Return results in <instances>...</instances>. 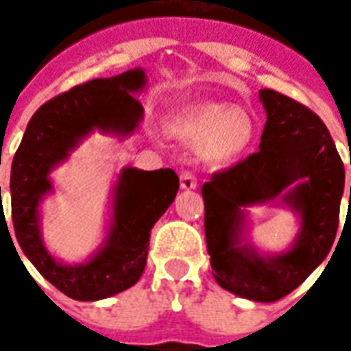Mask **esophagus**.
Listing matches in <instances>:
<instances>
[{
    "label": "esophagus",
    "instance_id": "1",
    "mask_svg": "<svg viewBox=\"0 0 351 351\" xmlns=\"http://www.w3.org/2000/svg\"><path fill=\"white\" fill-rule=\"evenodd\" d=\"M180 185H182V189H185V191H191V189H195L197 187L195 173H191V171H183L182 178H180Z\"/></svg>",
    "mask_w": 351,
    "mask_h": 351
}]
</instances>
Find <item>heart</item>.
<instances>
[{
  "label": "heart",
  "instance_id": "heart-1",
  "mask_svg": "<svg viewBox=\"0 0 351 351\" xmlns=\"http://www.w3.org/2000/svg\"><path fill=\"white\" fill-rule=\"evenodd\" d=\"M168 130L197 144L199 158L209 166H224L252 148L258 134V121L244 107L207 101L187 105L168 119Z\"/></svg>",
  "mask_w": 351,
  "mask_h": 351
}]
</instances>
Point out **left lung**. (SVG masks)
<instances>
[{
	"instance_id": "8db88e82",
	"label": "left lung",
	"mask_w": 351,
	"mask_h": 351,
	"mask_svg": "<svg viewBox=\"0 0 351 351\" xmlns=\"http://www.w3.org/2000/svg\"><path fill=\"white\" fill-rule=\"evenodd\" d=\"M260 101L267 115L260 150L213 173L201 193L213 277L238 297L274 303L297 289L328 256L340 223L346 171L328 128L308 107L274 89H260ZM269 200L302 219L293 246L281 254H260L245 238V207Z\"/></svg>"
}]
</instances>
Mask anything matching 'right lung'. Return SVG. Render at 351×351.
Returning a JSON list of instances; mask_svg holds the SVG:
<instances>
[{"mask_svg": "<svg viewBox=\"0 0 351 351\" xmlns=\"http://www.w3.org/2000/svg\"><path fill=\"white\" fill-rule=\"evenodd\" d=\"M144 88L146 74L134 68L91 80L50 99L29 121L11 164V219L21 250L40 276L75 301L107 299L141 279L150 230L180 189L173 169L123 168L111 195L109 230L89 260L68 265L43 242L40 203L52 193L50 171L95 130L119 138L130 136L144 117L134 97Z\"/></svg>", "mask_w": 351, "mask_h": 351, "instance_id": "right-lung-1", "label": "right lung"}]
</instances>
